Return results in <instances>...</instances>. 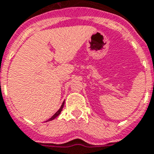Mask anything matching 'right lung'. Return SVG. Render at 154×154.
<instances>
[{
  "label": "right lung",
  "instance_id": "obj_1",
  "mask_svg": "<svg viewBox=\"0 0 154 154\" xmlns=\"http://www.w3.org/2000/svg\"><path fill=\"white\" fill-rule=\"evenodd\" d=\"M63 106H64V102H63V104H62V106H61L60 109H59V110H57V112H56V113L54 114V116H52V117H51L50 119H48V120H52V119H55V118H56V117H57V116H58V115H59V114L61 113V111H62V110H63Z\"/></svg>",
  "mask_w": 154,
  "mask_h": 154
}]
</instances>
